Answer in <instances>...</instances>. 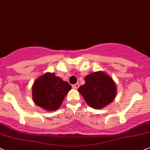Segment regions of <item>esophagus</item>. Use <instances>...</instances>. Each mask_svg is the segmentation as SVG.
Returning a JSON list of instances; mask_svg holds the SVG:
<instances>
[{
  "label": "esophagus",
  "mask_w": 150,
  "mask_h": 150,
  "mask_svg": "<svg viewBox=\"0 0 150 150\" xmlns=\"http://www.w3.org/2000/svg\"><path fill=\"white\" fill-rule=\"evenodd\" d=\"M79 86V83H76V84H75L73 85V88H75V89L78 88Z\"/></svg>",
  "instance_id": "obj_1"
}]
</instances>
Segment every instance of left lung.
Returning a JSON list of instances; mask_svg holds the SVG:
<instances>
[{"instance_id": "1", "label": "left lung", "mask_w": 150, "mask_h": 150, "mask_svg": "<svg viewBox=\"0 0 150 150\" xmlns=\"http://www.w3.org/2000/svg\"><path fill=\"white\" fill-rule=\"evenodd\" d=\"M85 84L78 88L92 108L100 109L114 100L116 88L113 79L103 72H95L85 77Z\"/></svg>"}]
</instances>
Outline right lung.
<instances>
[{
	"instance_id": "right-lung-1",
	"label": "right lung",
	"mask_w": 150,
	"mask_h": 150,
	"mask_svg": "<svg viewBox=\"0 0 150 150\" xmlns=\"http://www.w3.org/2000/svg\"><path fill=\"white\" fill-rule=\"evenodd\" d=\"M71 89V86L54 73L39 77L33 86V98L36 105L48 111L57 110Z\"/></svg>"
}]
</instances>
